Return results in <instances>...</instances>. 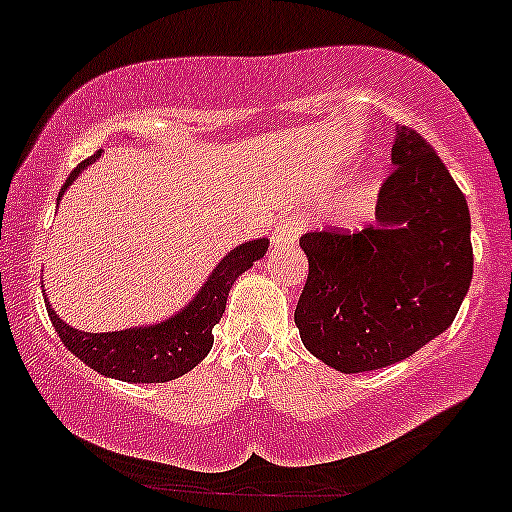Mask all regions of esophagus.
<instances>
[{"label":"esophagus","instance_id":"1","mask_svg":"<svg viewBox=\"0 0 512 512\" xmlns=\"http://www.w3.org/2000/svg\"><path fill=\"white\" fill-rule=\"evenodd\" d=\"M296 238H298L296 228H293L289 221L279 223V226H276V231H274V236H272L274 245H289V243H293V240H296Z\"/></svg>","mask_w":512,"mask_h":512}]
</instances>
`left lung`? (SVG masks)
Returning <instances> with one entry per match:
<instances>
[{
    "label": "left lung",
    "mask_w": 512,
    "mask_h": 512,
    "mask_svg": "<svg viewBox=\"0 0 512 512\" xmlns=\"http://www.w3.org/2000/svg\"><path fill=\"white\" fill-rule=\"evenodd\" d=\"M378 226L301 236L308 279L296 320L305 349L342 373L390 366L448 330L467 296L469 209L433 146L399 127Z\"/></svg>",
    "instance_id": "1"
}]
</instances>
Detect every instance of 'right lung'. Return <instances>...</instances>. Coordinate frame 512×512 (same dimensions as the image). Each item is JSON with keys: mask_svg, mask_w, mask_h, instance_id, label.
Instances as JSON below:
<instances>
[{"mask_svg": "<svg viewBox=\"0 0 512 512\" xmlns=\"http://www.w3.org/2000/svg\"><path fill=\"white\" fill-rule=\"evenodd\" d=\"M98 156H101V151L81 161L69 173L62 192L72 185L81 168L96 161ZM267 245V240H252V243L228 252L219 267L214 269V274L209 276L204 289L197 293L195 301L161 325L101 334L81 332L62 322L55 310L45 303L52 327L74 356H79L86 366L98 370L101 375L125 380V383H168V380L180 378L187 370L195 368L209 354L211 344H214L211 330L226 310V298L233 281L245 269H250L252 262L264 257Z\"/></svg>", "mask_w": 512, "mask_h": 512, "instance_id": "1", "label": "right lung"}]
</instances>
